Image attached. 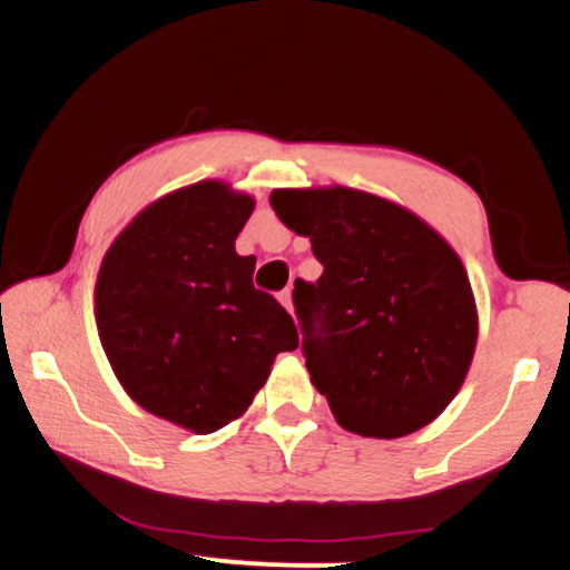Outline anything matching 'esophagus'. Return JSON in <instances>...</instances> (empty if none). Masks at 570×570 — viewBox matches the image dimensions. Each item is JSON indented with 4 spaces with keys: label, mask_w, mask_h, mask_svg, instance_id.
I'll return each mask as SVG.
<instances>
[{
    "label": "esophagus",
    "mask_w": 570,
    "mask_h": 570,
    "mask_svg": "<svg viewBox=\"0 0 570 570\" xmlns=\"http://www.w3.org/2000/svg\"><path fill=\"white\" fill-rule=\"evenodd\" d=\"M278 302L286 306L288 314H294V302H292V288H284L282 294H278Z\"/></svg>",
    "instance_id": "34e87169"
}]
</instances>
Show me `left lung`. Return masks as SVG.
Returning a JSON list of instances; mask_svg holds the SVG:
<instances>
[{
    "label": "left lung",
    "instance_id": "obj_1",
    "mask_svg": "<svg viewBox=\"0 0 570 570\" xmlns=\"http://www.w3.org/2000/svg\"><path fill=\"white\" fill-rule=\"evenodd\" d=\"M272 206L324 266L316 284L296 278L294 308L306 370L336 422L377 440L430 424L465 382L478 342L460 256L364 190H274Z\"/></svg>",
    "mask_w": 570,
    "mask_h": 570
}]
</instances>
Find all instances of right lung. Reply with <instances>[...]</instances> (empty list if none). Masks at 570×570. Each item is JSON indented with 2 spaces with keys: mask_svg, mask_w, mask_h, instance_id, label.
I'll list each match as a JSON object with an SVG mask.
<instances>
[{
  "mask_svg": "<svg viewBox=\"0 0 570 570\" xmlns=\"http://www.w3.org/2000/svg\"><path fill=\"white\" fill-rule=\"evenodd\" d=\"M254 198L200 180L156 200L115 238L95 286L102 350L125 392L158 417L208 435L240 417L294 320L254 286L236 238Z\"/></svg>",
  "mask_w": 570,
  "mask_h": 570,
  "instance_id": "obj_1",
  "label": "right lung"
}]
</instances>
